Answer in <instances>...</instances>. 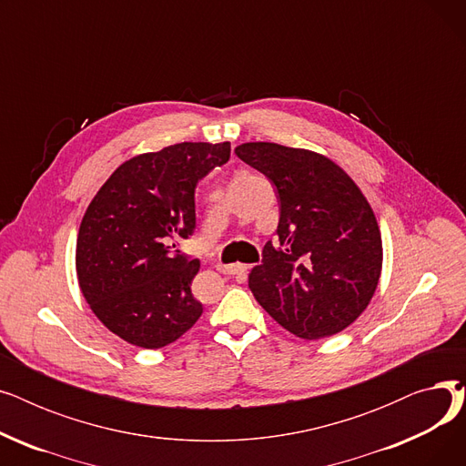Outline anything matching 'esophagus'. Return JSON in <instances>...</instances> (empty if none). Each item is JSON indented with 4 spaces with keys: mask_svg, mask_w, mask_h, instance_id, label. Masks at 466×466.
Wrapping results in <instances>:
<instances>
[{
    "mask_svg": "<svg viewBox=\"0 0 466 466\" xmlns=\"http://www.w3.org/2000/svg\"><path fill=\"white\" fill-rule=\"evenodd\" d=\"M217 270L220 274H227V276H236L243 270L241 264H217Z\"/></svg>",
    "mask_w": 466,
    "mask_h": 466,
    "instance_id": "34e87169",
    "label": "esophagus"
}]
</instances>
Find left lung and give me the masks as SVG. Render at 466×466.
Returning <instances> with one entry per match:
<instances>
[{
    "mask_svg": "<svg viewBox=\"0 0 466 466\" xmlns=\"http://www.w3.org/2000/svg\"><path fill=\"white\" fill-rule=\"evenodd\" d=\"M228 158V141L176 143L120 164L94 196L77 236V279L113 334L160 350L200 319L190 292L200 260L171 249L194 232L196 185Z\"/></svg>",
    "mask_w": 466,
    "mask_h": 466,
    "instance_id": "8db88e82",
    "label": "left lung"
}]
</instances>
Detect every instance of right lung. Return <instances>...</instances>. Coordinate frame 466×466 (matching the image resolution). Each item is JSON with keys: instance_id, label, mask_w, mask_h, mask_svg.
<instances>
[{"instance_id": "add662e5", "label": "right lung", "mask_w": 466, "mask_h": 466, "mask_svg": "<svg viewBox=\"0 0 466 466\" xmlns=\"http://www.w3.org/2000/svg\"><path fill=\"white\" fill-rule=\"evenodd\" d=\"M236 155L278 188V243L249 274L257 302L299 338L350 327L381 274V234L370 204L330 158L278 143H243Z\"/></svg>"}]
</instances>
